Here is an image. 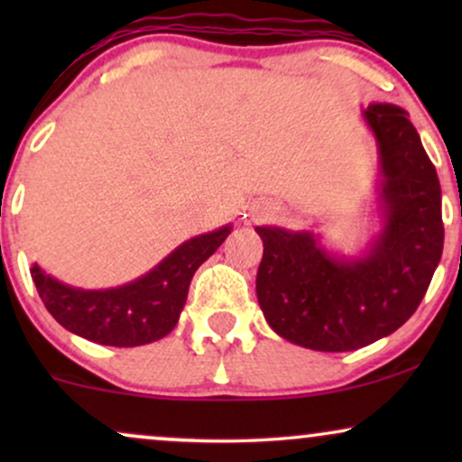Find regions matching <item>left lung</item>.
<instances>
[{
    "mask_svg": "<svg viewBox=\"0 0 462 462\" xmlns=\"http://www.w3.org/2000/svg\"><path fill=\"white\" fill-rule=\"evenodd\" d=\"M378 147V232L356 254L312 230L258 226L261 310L278 337L315 352H352L389 337L421 304L443 254L441 184L408 113L360 110Z\"/></svg>",
    "mask_w": 462,
    "mask_h": 462,
    "instance_id": "1",
    "label": "left lung"
}]
</instances>
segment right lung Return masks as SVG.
Instances as JSON below:
<instances>
[{"instance_id": "right-lung-1", "label": "right lung", "mask_w": 462, "mask_h": 462, "mask_svg": "<svg viewBox=\"0 0 462 462\" xmlns=\"http://www.w3.org/2000/svg\"><path fill=\"white\" fill-rule=\"evenodd\" d=\"M230 232L232 224H226L189 238L141 278L110 289L65 284L36 263L30 273L45 309L69 332L99 346H147L176 328L195 272Z\"/></svg>"}]
</instances>
